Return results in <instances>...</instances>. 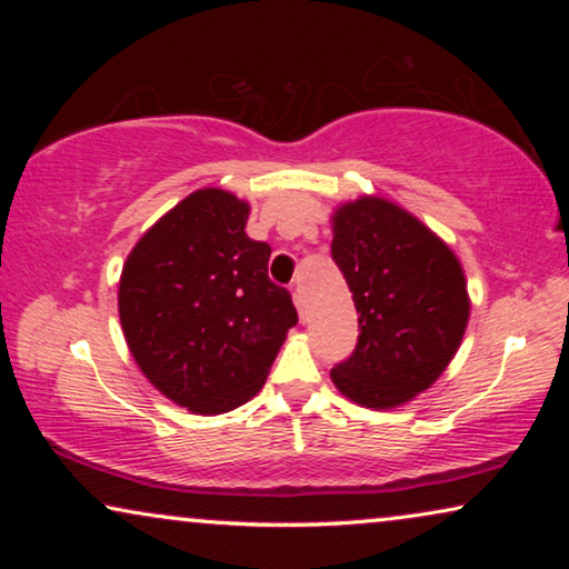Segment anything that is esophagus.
<instances>
[{"label": "esophagus", "mask_w": 569, "mask_h": 569, "mask_svg": "<svg viewBox=\"0 0 569 569\" xmlns=\"http://www.w3.org/2000/svg\"><path fill=\"white\" fill-rule=\"evenodd\" d=\"M292 300H295V306H298V310H300V318H306V298H302L300 287H295V292H292Z\"/></svg>", "instance_id": "obj_1"}]
</instances>
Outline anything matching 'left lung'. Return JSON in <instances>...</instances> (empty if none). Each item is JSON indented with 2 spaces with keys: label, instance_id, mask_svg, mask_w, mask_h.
I'll return each mask as SVG.
<instances>
[{
  "label": "left lung",
  "instance_id": "left-lung-1",
  "mask_svg": "<svg viewBox=\"0 0 569 569\" xmlns=\"http://www.w3.org/2000/svg\"><path fill=\"white\" fill-rule=\"evenodd\" d=\"M331 256L360 313L357 347L333 365V386L362 407H399L430 388L461 345V263L417 217L376 197L337 209Z\"/></svg>",
  "mask_w": 569,
  "mask_h": 569
}]
</instances>
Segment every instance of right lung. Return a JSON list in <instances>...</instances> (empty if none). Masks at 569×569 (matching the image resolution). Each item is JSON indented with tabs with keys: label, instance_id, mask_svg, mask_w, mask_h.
<instances>
[{
	"label": "right lung",
	"instance_id": "right-lung-1",
	"mask_svg": "<svg viewBox=\"0 0 569 569\" xmlns=\"http://www.w3.org/2000/svg\"><path fill=\"white\" fill-rule=\"evenodd\" d=\"M248 204L199 189L129 253L119 284L123 337L147 380L178 407L222 415L263 386L292 295L269 279L271 246L246 236Z\"/></svg>",
	"mask_w": 569,
	"mask_h": 569
}]
</instances>
